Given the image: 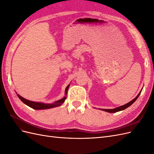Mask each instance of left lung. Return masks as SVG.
<instances>
[{"label": "left lung", "instance_id": "1", "mask_svg": "<svg viewBox=\"0 0 154 154\" xmlns=\"http://www.w3.org/2000/svg\"><path fill=\"white\" fill-rule=\"evenodd\" d=\"M141 92H139V94L136 97H135V98H134L133 100H132L131 101H130L129 103H127V104H125V105H123V106H121L117 107V108L114 109H101V110H104V111H106V112H110V113L117 112H118V111H121V110H125V109H126L127 108H128V106H130L132 104H133L135 101H136V100L137 99V97H139V96L140 95Z\"/></svg>", "mask_w": 154, "mask_h": 154}]
</instances>
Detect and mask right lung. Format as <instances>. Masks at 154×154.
<instances>
[{"mask_svg": "<svg viewBox=\"0 0 154 154\" xmlns=\"http://www.w3.org/2000/svg\"><path fill=\"white\" fill-rule=\"evenodd\" d=\"M69 87V85L66 87V94H67V91L68 88ZM18 97H19V99L23 102V103L27 105V106H30L31 108L35 109V110H40V109H51L53 108V107H56V106H58L60 105H61L63 102L65 101L66 99V97H64L63 98L60 100L58 101H57L54 102V103L52 104H45L43 103H39V102H35V101H31L29 100H27L24 97H22L20 95L17 94Z\"/></svg>", "mask_w": 154, "mask_h": 154, "instance_id": "right-lung-1", "label": "right lung"}]
</instances>
